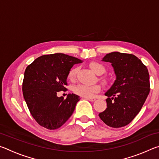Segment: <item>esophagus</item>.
<instances>
[{
	"instance_id": "34e87169",
	"label": "esophagus",
	"mask_w": 159,
	"mask_h": 159,
	"mask_svg": "<svg viewBox=\"0 0 159 159\" xmlns=\"http://www.w3.org/2000/svg\"><path fill=\"white\" fill-rule=\"evenodd\" d=\"M85 99H87V100H89L90 102H94V101L96 100L95 98H85Z\"/></svg>"
}]
</instances>
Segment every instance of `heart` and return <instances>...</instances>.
Masks as SVG:
<instances>
[{
	"instance_id": "obj_1",
	"label": "heart",
	"mask_w": 159,
	"mask_h": 159,
	"mask_svg": "<svg viewBox=\"0 0 159 159\" xmlns=\"http://www.w3.org/2000/svg\"><path fill=\"white\" fill-rule=\"evenodd\" d=\"M90 67L97 75H102L105 72V68L102 64L96 61H93L90 64ZM78 69L76 67L72 68L70 70L68 74V79L74 81L76 79ZM74 92L76 95L83 98H93L95 94L99 93L101 90V86L99 85H86L83 84H79L75 86L74 88Z\"/></svg>"
}]
</instances>
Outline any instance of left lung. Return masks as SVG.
I'll return each instance as SVG.
<instances>
[{
  "label": "left lung",
  "mask_w": 159,
  "mask_h": 159,
  "mask_svg": "<svg viewBox=\"0 0 159 159\" xmlns=\"http://www.w3.org/2000/svg\"><path fill=\"white\" fill-rule=\"evenodd\" d=\"M102 61L111 64L116 79L105 93L107 108L99 116L110 127H123L140 111L149 95V71L132 54L113 52L107 54Z\"/></svg>",
  "instance_id": "8db88e82"
}]
</instances>
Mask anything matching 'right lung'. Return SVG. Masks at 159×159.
<instances>
[{
    "mask_svg": "<svg viewBox=\"0 0 159 159\" xmlns=\"http://www.w3.org/2000/svg\"><path fill=\"white\" fill-rule=\"evenodd\" d=\"M82 60L62 53L45 55L26 67L22 83L23 95L29 111L40 125L49 130L60 128L73 114L79 96L66 99L57 93L65 90L71 67Z\"/></svg>",
    "mask_w": 159,
    "mask_h": 159,
    "instance_id": "add662e5",
    "label": "right lung"
}]
</instances>
